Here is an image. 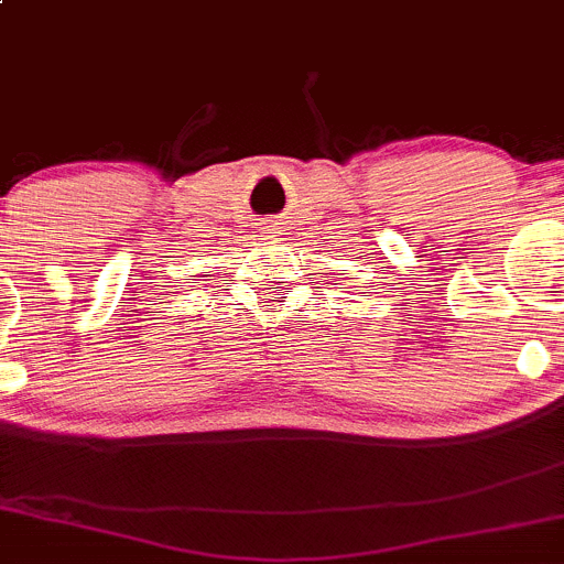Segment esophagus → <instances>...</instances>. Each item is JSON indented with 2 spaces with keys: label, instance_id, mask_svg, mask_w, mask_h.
Wrapping results in <instances>:
<instances>
[{
  "label": "esophagus",
  "instance_id": "34e87169",
  "mask_svg": "<svg viewBox=\"0 0 564 564\" xmlns=\"http://www.w3.org/2000/svg\"><path fill=\"white\" fill-rule=\"evenodd\" d=\"M270 227H275V224H270ZM270 227H267V229H270Z\"/></svg>",
  "mask_w": 564,
  "mask_h": 564
}]
</instances>
